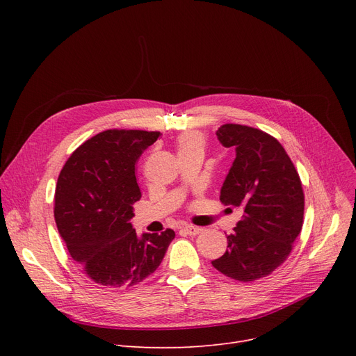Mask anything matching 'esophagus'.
<instances>
[{
	"instance_id": "obj_1",
	"label": "esophagus",
	"mask_w": 356,
	"mask_h": 356,
	"mask_svg": "<svg viewBox=\"0 0 356 356\" xmlns=\"http://www.w3.org/2000/svg\"><path fill=\"white\" fill-rule=\"evenodd\" d=\"M183 231H184L186 234H188V235H197V234L202 232V228L193 227V225H188V227L183 228Z\"/></svg>"
}]
</instances>
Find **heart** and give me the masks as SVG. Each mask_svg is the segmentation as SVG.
<instances>
[{
    "mask_svg": "<svg viewBox=\"0 0 356 356\" xmlns=\"http://www.w3.org/2000/svg\"><path fill=\"white\" fill-rule=\"evenodd\" d=\"M179 153L184 152H193V149H203V137L196 133V131H189L184 133L177 140Z\"/></svg>",
    "mask_w": 356,
    "mask_h": 356,
    "instance_id": "heart-1",
    "label": "heart"
}]
</instances>
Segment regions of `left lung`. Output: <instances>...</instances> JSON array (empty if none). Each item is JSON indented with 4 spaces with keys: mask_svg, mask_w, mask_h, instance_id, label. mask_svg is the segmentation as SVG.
I'll return each instance as SVG.
<instances>
[{
    "mask_svg": "<svg viewBox=\"0 0 356 356\" xmlns=\"http://www.w3.org/2000/svg\"><path fill=\"white\" fill-rule=\"evenodd\" d=\"M216 137L235 148V160L220 188V202L244 211L228 248L212 266L238 282L271 274L289 257L302 231L305 195L286 149L257 128L225 124Z\"/></svg>",
    "mask_w": 356,
    "mask_h": 356,
    "instance_id": "1",
    "label": "left lung"
}]
</instances>
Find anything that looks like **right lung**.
Returning a JSON list of instances; mask_svg holds the SVG:
<instances>
[{"instance_id": "obj_1", "label": "right lung", "mask_w": 356, "mask_h": 356, "mask_svg": "<svg viewBox=\"0 0 356 356\" xmlns=\"http://www.w3.org/2000/svg\"><path fill=\"white\" fill-rule=\"evenodd\" d=\"M160 133L108 129L66 161L54 193L56 225L70 257L93 282L129 287L153 274L175 231L138 235L129 220L141 192L136 161Z\"/></svg>"}]
</instances>
